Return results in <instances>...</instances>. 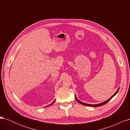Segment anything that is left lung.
<instances>
[{"mask_svg":"<svg viewBox=\"0 0 130 130\" xmlns=\"http://www.w3.org/2000/svg\"><path fill=\"white\" fill-rule=\"evenodd\" d=\"M119 88L118 89V90H117V92L113 94V95L109 98V99H108L107 100H106V101H104V102H103V103H101V104H95V105H92V104H86V103H82V102H81V101H80V100H78L77 99V98L76 97V96L75 95V99H76V100L78 102V103H79L80 104H82V105H85V106H90V107H99V106H103V105H105V104H106V103H107L108 102L111 100L112 98L115 96V95H116V94H117V93H118V90H119Z\"/></svg>","mask_w":130,"mask_h":130,"instance_id":"8db88e82","label":"left lung"}]
</instances>
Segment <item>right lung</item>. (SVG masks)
<instances>
[{"instance_id": "1", "label": "right lung", "mask_w": 130, "mask_h": 130, "mask_svg": "<svg viewBox=\"0 0 130 130\" xmlns=\"http://www.w3.org/2000/svg\"><path fill=\"white\" fill-rule=\"evenodd\" d=\"M55 100H54V101H53V103H52V104H50V105H52V104H53V103H54V102H55ZM48 106H49V105H48ZM47 106H46V107H47Z\"/></svg>"}]
</instances>
